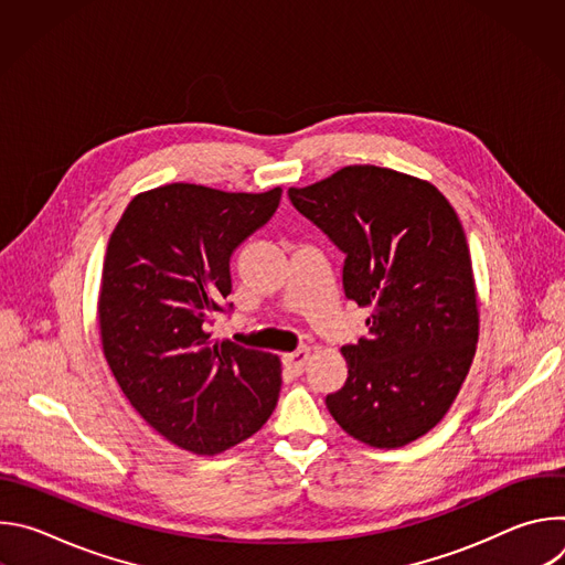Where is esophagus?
<instances>
[{
    "instance_id": "34e87169",
    "label": "esophagus",
    "mask_w": 565,
    "mask_h": 565,
    "mask_svg": "<svg viewBox=\"0 0 565 565\" xmlns=\"http://www.w3.org/2000/svg\"><path fill=\"white\" fill-rule=\"evenodd\" d=\"M308 360H310V349H297L295 353L284 355V366L288 371H292L295 375H299V373H303Z\"/></svg>"
}]
</instances>
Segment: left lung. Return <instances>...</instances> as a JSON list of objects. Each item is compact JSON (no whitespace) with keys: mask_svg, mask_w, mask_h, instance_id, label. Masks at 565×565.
I'll return each mask as SVG.
<instances>
[{"mask_svg":"<svg viewBox=\"0 0 565 565\" xmlns=\"http://www.w3.org/2000/svg\"><path fill=\"white\" fill-rule=\"evenodd\" d=\"M292 205L347 255L344 295L369 338L342 347L347 384L327 395L355 440L395 449L431 431L456 399L478 342L465 230L429 181L375 166L290 188Z\"/></svg>","mask_w":565,"mask_h":565,"instance_id":"1","label":"left lung"}]
</instances>
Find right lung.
<instances>
[{"mask_svg": "<svg viewBox=\"0 0 565 565\" xmlns=\"http://www.w3.org/2000/svg\"><path fill=\"white\" fill-rule=\"evenodd\" d=\"M262 194L170 183L131 199L109 236L98 295L105 360L131 407L177 447L214 456L277 407L281 362L212 340L230 257L277 210Z\"/></svg>", "mask_w": 565, "mask_h": 565, "instance_id": "add662e5", "label": "right lung"}]
</instances>
